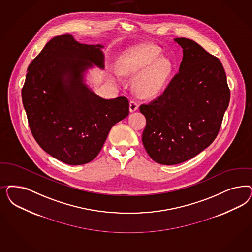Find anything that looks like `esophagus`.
Listing matches in <instances>:
<instances>
[{
    "instance_id": "esophagus-1",
    "label": "esophagus",
    "mask_w": 252,
    "mask_h": 252,
    "mask_svg": "<svg viewBox=\"0 0 252 252\" xmlns=\"http://www.w3.org/2000/svg\"><path fill=\"white\" fill-rule=\"evenodd\" d=\"M138 103L134 100L130 101V112H134L138 109Z\"/></svg>"
}]
</instances>
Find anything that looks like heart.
<instances>
[{"mask_svg": "<svg viewBox=\"0 0 252 252\" xmlns=\"http://www.w3.org/2000/svg\"><path fill=\"white\" fill-rule=\"evenodd\" d=\"M161 57V52L155 45L143 44L125 54L120 63L119 71L124 75L138 74L133 87L139 95L153 97L166 87L171 76V61Z\"/></svg>", "mask_w": 252, "mask_h": 252, "instance_id": "b5f03b06", "label": "heart"}]
</instances>
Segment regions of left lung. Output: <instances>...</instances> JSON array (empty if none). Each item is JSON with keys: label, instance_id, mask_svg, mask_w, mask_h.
Returning <instances> with one entry per match:
<instances>
[{"label": "left lung", "instance_id": "8db88e82", "mask_svg": "<svg viewBox=\"0 0 252 252\" xmlns=\"http://www.w3.org/2000/svg\"><path fill=\"white\" fill-rule=\"evenodd\" d=\"M174 41L184 55L179 73L162 95L140 106L146 119L143 145L149 157L162 165L185 162L210 146L230 101L219 59L192 40Z\"/></svg>", "mask_w": 252, "mask_h": 252}]
</instances>
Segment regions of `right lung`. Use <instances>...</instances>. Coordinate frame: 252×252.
<instances>
[{
	"label": "right lung",
	"mask_w": 252,
	"mask_h": 252,
	"mask_svg": "<svg viewBox=\"0 0 252 252\" xmlns=\"http://www.w3.org/2000/svg\"><path fill=\"white\" fill-rule=\"evenodd\" d=\"M103 47L60 35L28 68L22 101L33 137L46 153L68 165L92 161L110 129L129 115L127 98L104 99L84 83L93 63L104 69Z\"/></svg>",
	"instance_id": "add662e5"
}]
</instances>
